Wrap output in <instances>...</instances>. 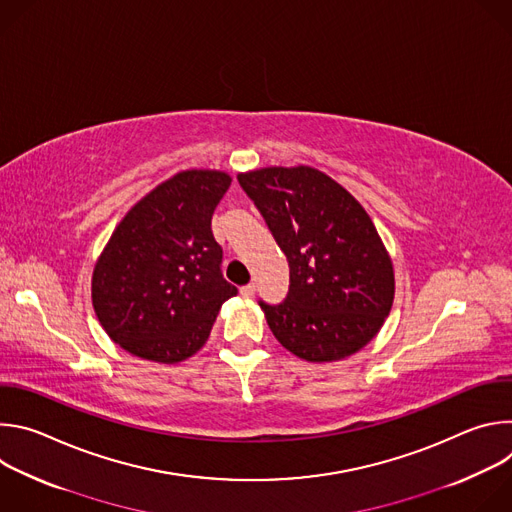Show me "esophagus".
<instances>
[{"mask_svg":"<svg viewBox=\"0 0 512 512\" xmlns=\"http://www.w3.org/2000/svg\"><path fill=\"white\" fill-rule=\"evenodd\" d=\"M239 291H241L243 298H253V294H255V283H247V285H243Z\"/></svg>","mask_w":512,"mask_h":512,"instance_id":"obj_1","label":"esophagus"}]
</instances>
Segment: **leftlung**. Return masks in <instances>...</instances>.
I'll return each mask as SVG.
<instances>
[{
    "label": "left lung",
    "mask_w": 512,
    "mask_h": 512,
    "mask_svg": "<svg viewBox=\"0 0 512 512\" xmlns=\"http://www.w3.org/2000/svg\"><path fill=\"white\" fill-rule=\"evenodd\" d=\"M285 253L289 291L259 302L273 336L308 362H332L367 346L391 312V257L360 202L310 166L237 176Z\"/></svg>",
    "instance_id": "1"
}]
</instances>
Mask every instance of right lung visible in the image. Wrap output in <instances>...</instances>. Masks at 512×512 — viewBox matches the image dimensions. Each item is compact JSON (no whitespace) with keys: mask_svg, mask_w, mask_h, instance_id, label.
<instances>
[{"mask_svg":"<svg viewBox=\"0 0 512 512\" xmlns=\"http://www.w3.org/2000/svg\"><path fill=\"white\" fill-rule=\"evenodd\" d=\"M231 186L218 170H186L145 194L113 231L93 271V308L113 342L174 364L198 352L237 296L221 271L210 221Z\"/></svg>","mask_w":512,"mask_h":512,"instance_id":"right-lung-1","label":"right lung"}]
</instances>
